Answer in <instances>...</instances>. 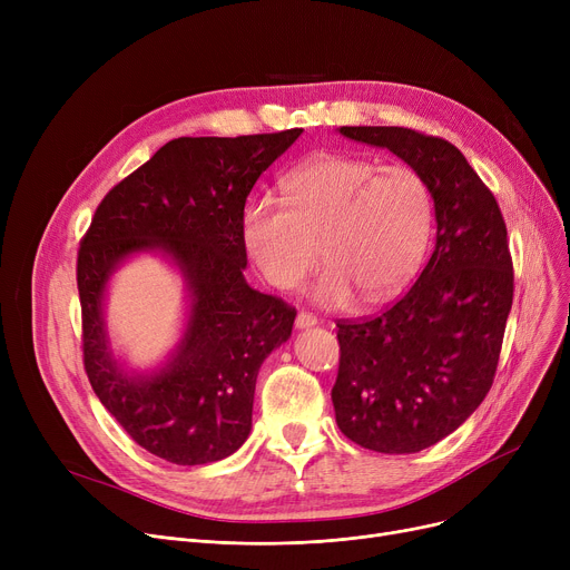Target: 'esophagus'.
<instances>
[{"label":"esophagus","instance_id":"1","mask_svg":"<svg viewBox=\"0 0 570 570\" xmlns=\"http://www.w3.org/2000/svg\"><path fill=\"white\" fill-rule=\"evenodd\" d=\"M316 323H318V318L312 312H305V309H301V312H297V316H295V325L297 327H312Z\"/></svg>","mask_w":570,"mask_h":570}]
</instances>
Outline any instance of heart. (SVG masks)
<instances>
[{
    "label": "heart",
    "instance_id": "1",
    "mask_svg": "<svg viewBox=\"0 0 570 570\" xmlns=\"http://www.w3.org/2000/svg\"><path fill=\"white\" fill-rule=\"evenodd\" d=\"M286 205L254 198L243 215L245 247L261 275L291 291L327 263L316 301L327 307L383 301L423 263L432 235V196L406 164L381 166L353 155L318 157L284 177Z\"/></svg>",
    "mask_w": 570,
    "mask_h": 570
}]
</instances>
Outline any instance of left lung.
Returning a JSON list of instances; mask_svg holds the SVG:
<instances>
[{"label":"left lung","mask_w":570,"mask_h":570,"mask_svg":"<svg viewBox=\"0 0 570 570\" xmlns=\"http://www.w3.org/2000/svg\"><path fill=\"white\" fill-rule=\"evenodd\" d=\"M340 134L391 149L434 198L436 245L417 282L379 316L337 321L342 434L367 451L409 455L455 432L490 393L515 282L505 222L445 138L404 127Z\"/></svg>","instance_id":"8db88e82"}]
</instances>
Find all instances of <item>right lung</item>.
<instances>
[{"label": "right lung", "instance_id": "add662e5", "mask_svg": "<svg viewBox=\"0 0 570 570\" xmlns=\"http://www.w3.org/2000/svg\"><path fill=\"white\" fill-rule=\"evenodd\" d=\"M301 134L175 138L104 196L80 239L85 374L125 432L166 462L233 455L252 430L258 370L291 337L295 307L245 282L243 215L261 173ZM145 248H161L184 267L193 312L174 361L134 380L109 357L100 301L114 265Z\"/></svg>", "mask_w": 570, "mask_h": 570}]
</instances>
